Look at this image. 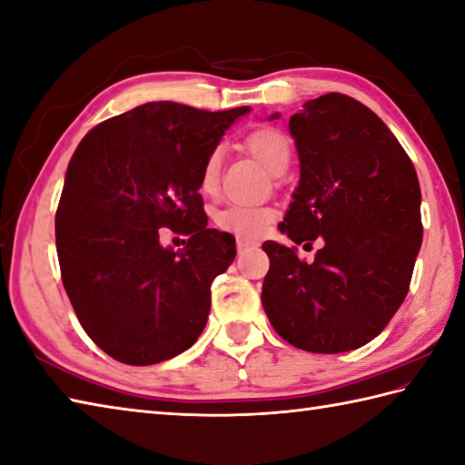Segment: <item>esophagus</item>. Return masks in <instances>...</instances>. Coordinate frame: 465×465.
I'll return each instance as SVG.
<instances>
[{"label":"esophagus","instance_id":"esophagus-1","mask_svg":"<svg viewBox=\"0 0 465 465\" xmlns=\"http://www.w3.org/2000/svg\"><path fill=\"white\" fill-rule=\"evenodd\" d=\"M250 248H258V243L256 242H248V240H238V250L240 252H245V250H250Z\"/></svg>","mask_w":465,"mask_h":465}]
</instances>
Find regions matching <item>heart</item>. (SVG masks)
<instances>
[{"label":"heart","mask_w":465,"mask_h":465,"mask_svg":"<svg viewBox=\"0 0 465 465\" xmlns=\"http://www.w3.org/2000/svg\"><path fill=\"white\" fill-rule=\"evenodd\" d=\"M245 149L272 175H280L290 163V143L284 134L270 126L252 131L245 136ZM222 149H213L203 161L199 173V189L205 195H213L220 187ZM276 220V209L270 205H240L232 203L215 215V225L222 232L235 235L238 240H258Z\"/></svg>","instance_id":"heart-1"}]
</instances>
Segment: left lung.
Listing matches in <instances>:
<instances>
[{"label": "left lung", "instance_id": "left-lung-1", "mask_svg": "<svg viewBox=\"0 0 465 465\" xmlns=\"http://www.w3.org/2000/svg\"><path fill=\"white\" fill-rule=\"evenodd\" d=\"M288 129L300 181L278 227L294 243L321 240L322 248L306 263L294 245L263 242V311L296 349L354 351L409 292L423 240L420 179L389 126L347 94L308 100Z\"/></svg>", "mask_w": 465, "mask_h": 465}]
</instances>
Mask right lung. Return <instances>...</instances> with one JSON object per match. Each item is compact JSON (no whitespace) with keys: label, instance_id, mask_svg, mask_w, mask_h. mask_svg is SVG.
<instances>
[{"label":"right lung","instance_id":"obj_1","mask_svg":"<svg viewBox=\"0 0 465 465\" xmlns=\"http://www.w3.org/2000/svg\"><path fill=\"white\" fill-rule=\"evenodd\" d=\"M245 113L147 103L96 124L72 154L56 212L62 284L82 329L124 365L177 357L205 329L235 240L207 227L199 173ZM161 226L189 234L186 248L163 249Z\"/></svg>","mask_w":465,"mask_h":465}]
</instances>
